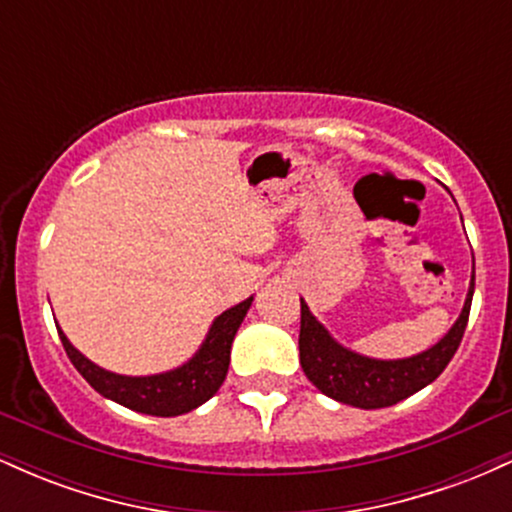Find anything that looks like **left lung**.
<instances>
[{"mask_svg":"<svg viewBox=\"0 0 512 512\" xmlns=\"http://www.w3.org/2000/svg\"><path fill=\"white\" fill-rule=\"evenodd\" d=\"M474 279L469 286L462 315L436 346L419 356L399 358V361H378V358L358 356L354 351L339 346L327 334L325 327L310 315L308 305L301 301V349L303 373L322 395L337 399L342 404L361 409H383L402 402L414 392L424 390L428 383L443 373L450 358L455 356L462 342L464 327L472 308Z\"/></svg>","mask_w":512,"mask_h":512,"instance_id":"1","label":"left lung"}]
</instances>
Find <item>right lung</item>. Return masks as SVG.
<instances>
[{
  "label": "right lung",
  "mask_w": 512,
  "mask_h": 512,
  "mask_svg": "<svg viewBox=\"0 0 512 512\" xmlns=\"http://www.w3.org/2000/svg\"><path fill=\"white\" fill-rule=\"evenodd\" d=\"M252 298L238 303L236 308L226 310L214 320L211 330L204 339L202 349L197 351L185 366L170 370L161 375H146V378H127L115 375L110 370L98 368L69 344V339L60 332L62 346L67 351L69 361L84 375V380L103 397L113 399L122 407L142 411L151 416H178L185 411L197 409L216 395L223 380H226L228 363H231V344L236 337L240 322L250 310Z\"/></svg>",
  "instance_id": "add662e5"
}]
</instances>
